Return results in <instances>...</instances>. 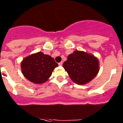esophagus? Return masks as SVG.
<instances>
[{"label":"esophagus","mask_w":123,"mask_h":123,"mask_svg":"<svg viewBox=\"0 0 123 123\" xmlns=\"http://www.w3.org/2000/svg\"><path fill=\"white\" fill-rule=\"evenodd\" d=\"M62 64H63L62 62H61L59 63L58 65H59V66H62Z\"/></svg>","instance_id":"1"}]
</instances>
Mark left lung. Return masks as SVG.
<instances>
[{"label": "left lung", "mask_w": 123, "mask_h": 123, "mask_svg": "<svg viewBox=\"0 0 123 123\" xmlns=\"http://www.w3.org/2000/svg\"><path fill=\"white\" fill-rule=\"evenodd\" d=\"M62 66L71 80L79 85H84L92 80L99 70L97 57L79 51L70 54Z\"/></svg>", "instance_id": "1"}]
</instances>
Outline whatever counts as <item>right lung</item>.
<instances>
[{"mask_svg": "<svg viewBox=\"0 0 123 123\" xmlns=\"http://www.w3.org/2000/svg\"><path fill=\"white\" fill-rule=\"evenodd\" d=\"M57 66L53 57L41 52L28 56L21 63L23 75L35 84H43L47 81Z\"/></svg>", "mask_w": 123, "mask_h": 123, "instance_id": "obj_1", "label": "right lung"}]
</instances>
